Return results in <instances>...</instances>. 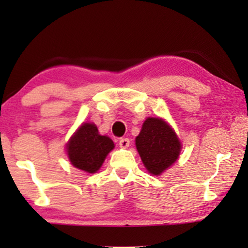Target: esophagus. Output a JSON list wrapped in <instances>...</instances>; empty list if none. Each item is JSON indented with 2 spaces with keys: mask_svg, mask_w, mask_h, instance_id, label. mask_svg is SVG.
<instances>
[{
  "mask_svg": "<svg viewBox=\"0 0 248 248\" xmlns=\"http://www.w3.org/2000/svg\"><path fill=\"white\" fill-rule=\"evenodd\" d=\"M120 147L121 148H123V149H125V148H127L128 145H130V140H128L127 138H123V139H121L120 140Z\"/></svg>",
  "mask_w": 248,
  "mask_h": 248,
  "instance_id": "1",
  "label": "esophagus"
}]
</instances>
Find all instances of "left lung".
Listing matches in <instances>:
<instances>
[{
  "label": "left lung",
  "instance_id": "8db88e82",
  "mask_svg": "<svg viewBox=\"0 0 248 248\" xmlns=\"http://www.w3.org/2000/svg\"><path fill=\"white\" fill-rule=\"evenodd\" d=\"M144 167L159 176L178 159L182 144L170 125L159 117H148L135 139Z\"/></svg>",
  "mask_w": 248,
  "mask_h": 248
}]
</instances>
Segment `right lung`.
I'll use <instances>...</instances> for the list:
<instances>
[{"mask_svg": "<svg viewBox=\"0 0 248 248\" xmlns=\"http://www.w3.org/2000/svg\"><path fill=\"white\" fill-rule=\"evenodd\" d=\"M114 147L111 139L100 135L93 123H83L66 143V151L74 167L93 174Z\"/></svg>", "mask_w": 248, "mask_h": 248, "instance_id": "right-lung-1", "label": "right lung"}]
</instances>
